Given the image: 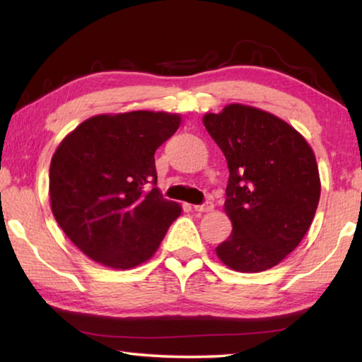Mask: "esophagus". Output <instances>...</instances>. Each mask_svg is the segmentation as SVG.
Wrapping results in <instances>:
<instances>
[{
    "instance_id": "34e87169",
    "label": "esophagus",
    "mask_w": 362,
    "mask_h": 362,
    "mask_svg": "<svg viewBox=\"0 0 362 362\" xmlns=\"http://www.w3.org/2000/svg\"><path fill=\"white\" fill-rule=\"evenodd\" d=\"M193 209L196 212H211L214 209V203H211V201H207V203H204V204L193 206Z\"/></svg>"
}]
</instances>
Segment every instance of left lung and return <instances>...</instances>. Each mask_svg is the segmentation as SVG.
<instances>
[{
	"mask_svg": "<svg viewBox=\"0 0 362 362\" xmlns=\"http://www.w3.org/2000/svg\"><path fill=\"white\" fill-rule=\"evenodd\" d=\"M203 122L228 163L225 214L233 231L216 254L235 272L259 273L283 262L313 222L321 180L313 148L265 110L230 103Z\"/></svg>",
	"mask_w": 362,
	"mask_h": 362,
	"instance_id": "1",
	"label": "left lung"
}]
</instances>
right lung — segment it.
I'll list each match as a JSON object with an SVG mask.
<instances>
[{"mask_svg":"<svg viewBox=\"0 0 362 362\" xmlns=\"http://www.w3.org/2000/svg\"><path fill=\"white\" fill-rule=\"evenodd\" d=\"M179 113L136 110L83 121L49 169L51 211L69 240L103 267L150 260L182 206L156 185L155 151L179 129Z\"/></svg>","mask_w":362,"mask_h":362,"instance_id":"1","label":"right lung"}]
</instances>
